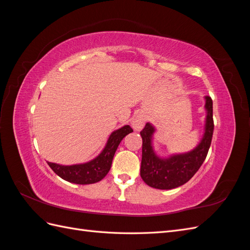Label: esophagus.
Here are the masks:
<instances>
[{
	"mask_svg": "<svg viewBox=\"0 0 250 250\" xmlns=\"http://www.w3.org/2000/svg\"><path fill=\"white\" fill-rule=\"evenodd\" d=\"M144 125H145V118H144V116H142V115L135 116L131 121V126L133 129L137 131L141 130L144 127Z\"/></svg>",
	"mask_w": 250,
	"mask_h": 250,
	"instance_id": "34e87169",
	"label": "esophagus"
}]
</instances>
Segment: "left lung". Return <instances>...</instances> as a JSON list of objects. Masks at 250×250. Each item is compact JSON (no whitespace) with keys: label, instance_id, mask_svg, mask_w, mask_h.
<instances>
[{"label":"left lung","instance_id":"8db88e82","mask_svg":"<svg viewBox=\"0 0 250 250\" xmlns=\"http://www.w3.org/2000/svg\"><path fill=\"white\" fill-rule=\"evenodd\" d=\"M204 100L207 111L204 133L198 145L188 152L172 154L169 157L158 156L153 147L155 127L147 123L141 131L143 139L141 177L149 187L160 190L178 188L188 183L201 167L208 155L214 132L213 101L208 96L204 97Z\"/></svg>","mask_w":250,"mask_h":250}]
</instances>
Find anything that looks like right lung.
<instances>
[{
  "instance_id": "obj_1",
  "label": "right lung",
  "mask_w": 250,
  "mask_h": 250,
  "mask_svg": "<svg viewBox=\"0 0 250 250\" xmlns=\"http://www.w3.org/2000/svg\"><path fill=\"white\" fill-rule=\"evenodd\" d=\"M132 131V128L129 125H125L112 131L100 154L87 163L64 166L48 162V165L59 177L69 181V183L77 185L98 183L106 176L110 170L113 155H115L121 141Z\"/></svg>"
}]
</instances>
